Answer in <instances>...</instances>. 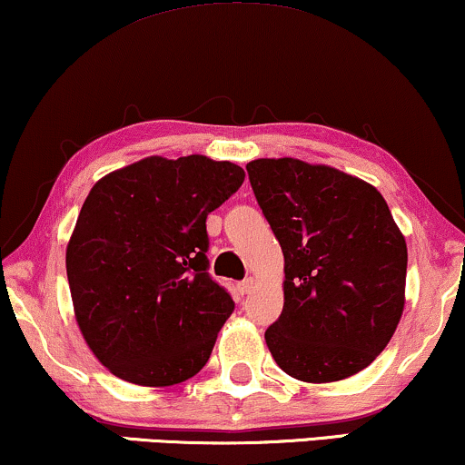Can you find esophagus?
<instances>
[{"label":"esophagus","mask_w":465,"mask_h":465,"mask_svg":"<svg viewBox=\"0 0 465 465\" xmlns=\"http://www.w3.org/2000/svg\"><path fill=\"white\" fill-rule=\"evenodd\" d=\"M252 289H254V280H252V278H245L243 282H239V284H237V291H239V293H242V295L250 293Z\"/></svg>","instance_id":"obj_1"}]
</instances>
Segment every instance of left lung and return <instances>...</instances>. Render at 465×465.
Listing matches in <instances>:
<instances>
[{
    "mask_svg": "<svg viewBox=\"0 0 465 465\" xmlns=\"http://www.w3.org/2000/svg\"><path fill=\"white\" fill-rule=\"evenodd\" d=\"M284 254V308L265 331L276 364L325 383L386 349L405 303L408 245L369 183L300 159L245 165Z\"/></svg>",
    "mask_w": 465,
    "mask_h": 465,
    "instance_id": "8db88e82",
    "label": "left lung"
}]
</instances>
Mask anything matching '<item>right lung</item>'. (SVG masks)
Masks as SVG:
<instances>
[{
	"mask_svg": "<svg viewBox=\"0 0 465 465\" xmlns=\"http://www.w3.org/2000/svg\"><path fill=\"white\" fill-rule=\"evenodd\" d=\"M243 179L189 154L142 159L90 189L66 276L85 342L120 380L174 386L209 362L234 302L209 273L206 215Z\"/></svg>",
	"mask_w": 465,
	"mask_h": 465,
	"instance_id": "1",
	"label": "right lung"
}]
</instances>
